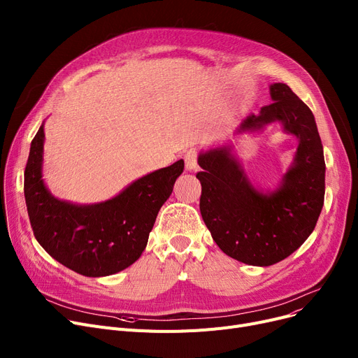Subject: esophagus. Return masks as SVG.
<instances>
[{"label":"esophagus","instance_id":"obj_1","mask_svg":"<svg viewBox=\"0 0 358 358\" xmlns=\"http://www.w3.org/2000/svg\"><path fill=\"white\" fill-rule=\"evenodd\" d=\"M185 161V169L187 171H196L197 169V150L196 149H189L184 155Z\"/></svg>","mask_w":358,"mask_h":358}]
</instances>
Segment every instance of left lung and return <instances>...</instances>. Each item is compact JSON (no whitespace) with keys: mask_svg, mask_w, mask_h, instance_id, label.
Listing matches in <instances>:
<instances>
[{"mask_svg":"<svg viewBox=\"0 0 358 358\" xmlns=\"http://www.w3.org/2000/svg\"><path fill=\"white\" fill-rule=\"evenodd\" d=\"M273 103L250 115L235 135L278 122L297 138L293 161L275 190L248 178L232 141L199 154L200 212L217 247L243 264L268 267L293 254L313 232L325 197V159L310 108L283 83L270 85Z\"/></svg>","mask_w":358,"mask_h":358,"instance_id":"left-lung-1","label":"left lung"}]
</instances>
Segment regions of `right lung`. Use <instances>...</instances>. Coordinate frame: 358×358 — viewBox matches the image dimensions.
Here are the masks:
<instances>
[{"label":"right lung","instance_id":"1","mask_svg":"<svg viewBox=\"0 0 358 358\" xmlns=\"http://www.w3.org/2000/svg\"><path fill=\"white\" fill-rule=\"evenodd\" d=\"M43 143L45 123L31 141L24 171L26 206L37 242L62 266L87 277L111 275L134 264L146 248L184 161L135 180L106 201L77 204L48 190Z\"/></svg>","mask_w":358,"mask_h":358}]
</instances>
